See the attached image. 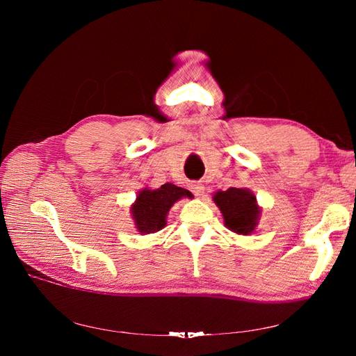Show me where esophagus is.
<instances>
[{"label": "esophagus", "instance_id": "1", "mask_svg": "<svg viewBox=\"0 0 356 356\" xmlns=\"http://www.w3.org/2000/svg\"><path fill=\"white\" fill-rule=\"evenodd\" d=\"M203 184L202 182H191L190 184V190L195 193V196H202V193H203Z\"/></svg>", "mask_w": 356, "mask_h": 356}]
</instances>
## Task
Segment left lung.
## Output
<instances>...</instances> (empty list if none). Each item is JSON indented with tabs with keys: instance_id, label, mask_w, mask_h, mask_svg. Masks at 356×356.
I'll return each instance as SVG.
<instances>
[{
	"instance_id": "left-lung-1",
	"label": "left lung",
	"mask_w": 356,
	"mask_h": 356,
	"mask_svg": "<svg viewBox=\"0 0 356 356\" xmlns=\"http://www.w3.org/2000/svg\"><path fill=\"white\" fill-rule=\"evenodd\" d=\"M212 199L220 208L225 227L229 230L243 236L255 230L261 211L252 191L230 187L225 191H217Z\"/></svg>"
}]
</instances>
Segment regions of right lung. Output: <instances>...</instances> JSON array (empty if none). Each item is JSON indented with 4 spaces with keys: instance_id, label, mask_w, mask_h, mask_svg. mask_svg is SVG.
I'll return each mask as SVG.
<instances>
[{
    "instance_id": "obj_1",
    "label": "right lung",
    "mask_w": 356,
    "mask_h": 356,
    "mask_svg": "<svg viewBox=\"0 0 356 356\" xmlns=\"http://www.w3.org/2000/svg\"><path fill=\"white\" fill-rule=\"evenodd\" d=\"M181 197H193V195L188 190L177 187L170 182H166L156 190L144 188L139 191L135 203L131 207L138 232L148 234L163 229L169 209Z\"/></svg>"
}]
</instances>
